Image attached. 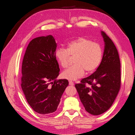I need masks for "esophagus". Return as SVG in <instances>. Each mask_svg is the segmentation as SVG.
I'll return each mask as SVG.
<instances>
[{
    "mask_svg": "<svg viewBox=\"0 0 135 135\" xmlns=\"http://www.w3.org/2000/svg\"><path fill=\"white\" fill-rule=\"evenodd\" d=\"M69 85H74V83H73V81H69Z\"/></svg>",
    "mask_w": 135,
    "mask_h": 135,
    "instance_id": "34e87169",
    "label": "esophagus"
}]
</instances>
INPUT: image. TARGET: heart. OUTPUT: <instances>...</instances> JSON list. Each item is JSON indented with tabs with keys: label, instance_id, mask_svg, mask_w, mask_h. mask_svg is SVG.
Wrapping results in <instances>:
<instances>
[{
	"label": "heart",
	"instance_id": "heart-1",
	"mask_svg": "<svg viewBox=\"0 0 135 135\" xmlns=\"http://www.w3.org/2000/svg\"><path fill=\"white\" fill-rule=\"evenodd\" d=\"M55 56L63 68L69 66L70 56L74 57L75 64L65 70L62 75L65 79L75 80L82 76L84 71L91 73L96 70L103 57V50L100 44L81 36L68 43L65 49H57Z\"/></svg>",
	"mask_w": 135,
	"mask_h": 135
}]
</instances>
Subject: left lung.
I'll list each match as a JSON object with an SVG mask.
<instances>
[{
  "mask_svg": "<svg viewBox=\"0 0 135 135\" xmlns=\"http://www.w3.org/2000/svg\"><path fill=\"white\" fill-rule=\"evenodd\" d=\"M105 42L103 59L95 72L83 78L75 87L85 110L93 115L107 112L119 91L120 62L116 47L104 31Z\"/></svg>",
  "mask_w": 135,
  "mask_h": 135,
  "instance_id": "8db88e82",
  "label": "left lung"
}]
</instances>
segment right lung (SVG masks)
<instances>
[{"label": "right lung", "mask_w": 135, "mask_h": 135, "mask_svg": "<svg viewBox=\"0 0 135 135\" xmlns=\"http://www.w3.org/2000/svg\"><path fill=\"white\" fill-rule=\"evenodd\" d=\"M56 47L52 35L40 36L28 44L23 56L21 88L28 104L40 114L56 111L69 84L67 79H56L60 71Z\"/></svg>", "instance_id": "right-lung-1"}]
</instances>
